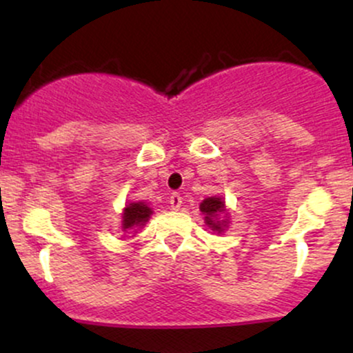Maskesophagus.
<instances>
[{"mask_svg":"<svg viewBox=\"0 0 353 353\" xmlns=\"http://www.w3.org/2000/svg\"><path fill=\"white\" fill-rule=\"evenodd\" d=\"M169 204H171V208H172L174 210L181 209V205H182V197H181V194L172 192L171 197H169Z\"/></svg>","mask_w":353,"mask_h":353,"instance_id":"34e87169","label":"esophagus"}]
</instances>
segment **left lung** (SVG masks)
Wrapping results in <instances>:
<instances>
[{"mask_svg": "<svg viewBox=\"0 0 353 353\" xmlns=\"http://www.w3.org/2000/svg\"><path fill=\"white\" fill-rule=\"evenodd\" d=\"M199 209L204 214V222L210 230L222 234L229 228V212L225 208V201L221 196L205 197L201 202Z\"/></svg>", "mask_w": 353, "mask_h": 353, "instance_id": "obj_1", "label": "left lung"}]
</instances>
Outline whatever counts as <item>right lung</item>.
Returning a JSON list of instances; mask_svg holds the SVG:
<instances>
[{
	"mask_svg": "<svg viewBox=\"0 0 353 353\" xmlns=\"http://www.w3.org/2000/svg\"><path fill=\"white\" fill-rule=\"evenodd\" d=\"M121 216H123V221H121L123 232H128V230L136 232L137 229L143 228V225H145V222L151 219L152 209L144 201L129 202V204H125Z\"/></svg>",
	"mask_w": 353,
	"mask_h": 353,
	"instance_id": "right-lung-1",
	"label": "right lung"
}]
</instances>
